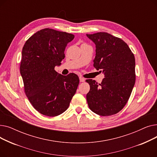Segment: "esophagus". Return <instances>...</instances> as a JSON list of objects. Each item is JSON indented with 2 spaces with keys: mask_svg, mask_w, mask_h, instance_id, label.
Listing matches in <instances>:
<instances>
[{
  "mask_svg": "<svg viewBox=\"0 0 157 157\" xmlns=\"http://www.w3.org/2000/svg\"><path fill=\"white\" fill-rule=\"evenodd\" d=\"M85 81V78H83V77H81V76L79 77V81H80V82H84Z\"/></svg>",
  "mask_w": 157,
  "mask_h": 157,
  "instance_id": "34e87169",
  "label": "esophagus"
}]
</instances>
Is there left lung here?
Masks as SVG:
<instances>
[{"label": "left lung", "mask_w": 157, "mask_h": 157, "mask_svg": "<svg viewBox=\"0 0 157 157\" xmlns=\"http://www.w3.org/2000/svg\"><path fill=\"white\" fill-rule=\"evenodd\" d=\"M95 44L94 66L105 78L101 84L87 79L89 108L100 116H110L127 104L135 85V57L122 39L106 32L86 34Z\"/></svg>", "instance_id": "8db88e82"}]
</instances>
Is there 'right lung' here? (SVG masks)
I'll use <instances>...</instances> for the list:
<instances>
[{"mask_svg": "<svg viewBox=\"0 0 157 157\" xmlns=\"http://www.w3.org/2000/svg\"><path fill=\"white\" fill-rule=\"evenodd\" d=\"M74 36L51 29L31 36L22 49L20 74L25 92L40 114L56 117L69 108L79 83L74 73L63 76L55 71L65 58V49Z\"/></svg>", "mask_w": 157, "mask_h": 157, "instance_id": "add662e5", "label": "right lung"}]
</instances>
